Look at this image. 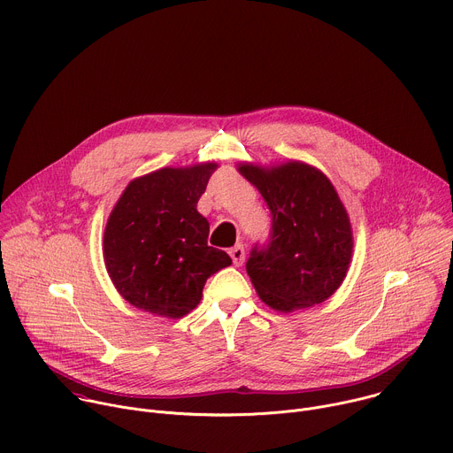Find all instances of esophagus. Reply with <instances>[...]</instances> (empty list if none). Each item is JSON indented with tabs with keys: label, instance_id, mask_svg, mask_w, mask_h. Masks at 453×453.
<instances>
[{
	"label": "esophagus",
	"instance_id": "34e87169",
	"mask_svg": "<svg viewBox=\"0 0 453 453\" xmlns=\"http://www.w3.org/2000/svg\"><path fill=\"white\" fill-rule=\"evenodd\" d=\"M229 256H231L233 264H234L236 267H240V265L243 264V260H245V249H243V245L238 243V245L231 247V249H229Z\"/></svg>",
	"mask_w": 453,
	"mask_h": 453
}]
</instances>
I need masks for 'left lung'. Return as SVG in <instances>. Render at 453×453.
<instances>
[{
    "label": "left lung",
    "instance_id": "8db88e82",
    "mask_svg": "<svg viewBox=\"0 0 453 453\" xmlns=\"http://www.w3.org/2000/svg\"><path fill=\"white\" fill-rule=\"evenodd\" d=\"M238 170L273 217L269 240L256 243L245 264L257 296L280 311L326 301L344 281L353 252L349 217L330 179L299 161Z\"/></svg>",
    "mask_w": 453,
    "mask_h": 453
}]
</instances>
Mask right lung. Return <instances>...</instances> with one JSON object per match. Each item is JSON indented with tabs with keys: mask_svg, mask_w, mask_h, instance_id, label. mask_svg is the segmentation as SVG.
<instances>
[{
	"mask_svg": "<svg viewBox=\"0 0 453 453\" xmlns=\"http://www.w3.org/2000/svg\"><path fill=\"white\" fill-rule=\"evenodd\" d=\"M217 163L161 168L128 182L104 233L107 273L125 301L170 319L196 308L206 280L231 265L197 211Z\"/></svg>",
	"mask_w": 453,
	"mask_h": 453,
	"instance_id": "obj_1",
	"label": "right lung"
}]
</instances>
